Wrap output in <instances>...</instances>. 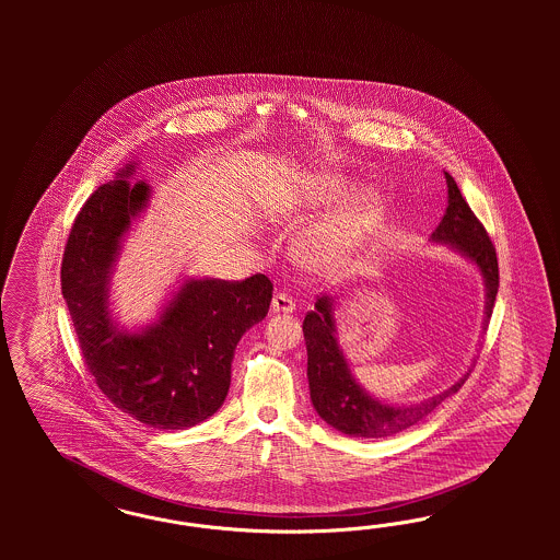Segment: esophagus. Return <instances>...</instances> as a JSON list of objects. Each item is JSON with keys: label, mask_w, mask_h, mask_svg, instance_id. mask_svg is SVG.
I'll return each mask as SVG.
<instances>
[{"label": "esophagus", "mask_w": 560, "mask_h": 560, "mask_svg": "<svg viewBox=\"0 0 560 560\" xmlns=\"http://www.w3.org/2000/svg\"><path fill=\"white\" fill-rule=\"evenodd\" d=\"M272 312H277V314H291L293 310H295V302L285 295V293H277L275 298H272L271 302Z\"/></svg>", "instance_id": "1"}]
</instances>
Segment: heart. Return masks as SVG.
<instances>
[{
  "label": "heart",
  "mask_w": 560,
  "mask_h": 560,
  "mask_svg": "<svg viewBox=\"0 0 560 560\" xmlns=\"http://www.w3.org/2000/svg\"><path fill=\"white\" fill-rule=\"evenodd\" d=\"M353 190V183L339 172H323L307 178L304 185L285 190L272 211L281 218L300 211L337 203ZM386 197L377 190H365L340 207L328 220L320 221L298 242V255L310 269L324 271L337 267L342 258L372 236L386 215Z\"/></svg>",
  "instance_id": "b5f03b06"
}]
</instances>
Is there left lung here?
<instances>
[{
    "label": "left lung",
    "mask_w": 560,
    "mask_h": 560,
    "mask_svg": "<svg viewBox=\"0 0 560 560\" xmlns=\"http://www.w3.org/2000/svg\"><path fill=\"white\" fill-rule=\"evenodd\" d=\"M447 183V209L445 215L431 234V242L447 244L452 250L475 262L482 275L487 289V305H485V324L482 330L491 320L492 305L499 289V262L492 246L491 237L485 225L476 220L472 209L464 201L456 180L445 172ZM335 302L332 298L323 295L314 305L312 312L305 314L304 339L307 349V382H310V398L320 419L335 427L349 438L361 440H377L390 438L412 424L424 421L445 398L464 386L470 373H464L458 382L431 396L423 402L408 407H392L382 400L370 396L357 384L355 375L345 359L337 339V320H335Z\"/></svg>",
    "instance_id": "8db88e82"
}]
</instances>
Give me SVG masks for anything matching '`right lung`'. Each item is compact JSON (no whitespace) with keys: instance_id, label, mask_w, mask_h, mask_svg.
Masks as SVG:
<instances>
[{"instance_id":"right-lung-1","label":"right lung","mask_w":560,"mask_h":560,"mask_svg":"<svg viewBox=\"0 0 560 560\" xmlns=\"http://www.w3.org/2000/svg\"><path fill=\"white\" fill-rule=\"evenodd\" d=\"M136 164L96 188L71 225L61 291L85 365L102 394L153 429H187L220 410L242 335L271 305L272 283L256 272L244 281L187 279L141 330L120 328L108 307L110 275L131 221L152 190L131 183Z\"/></svg>"}]
</instances>
